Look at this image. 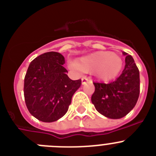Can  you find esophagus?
<instances>
[{"label":"esophagus","mask_w":156,"mask_h":156,"mask_svg":"<svg viewBox=\"0 0 156 156\" xmlns=\"http://www.w3.org/2000/svg\"><path fill=\"white\" fill-rule=\"evenodd\" d=\"M90 80L86 76H83L82 79H81V81H82V84H84V83H86L87 82H88V81H90Z\"/></svg>","instance_id":"34e87169"}]
</instances>
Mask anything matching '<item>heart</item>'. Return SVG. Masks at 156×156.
I'll return each instance as SVG.
<instances>
[{
	"label": "heart",
	"mask_w": 156,
	"mask_h": 156,
	"mask_svg": "<svg viewBox=\"0 0 156 156\" xmlns=\"http://www.w3.org/2000/svg\"><path fill=\"white\" fill-rule=\"evenodd\" d=\"M122 59L110 51H98L77 60L75 66L83 73H94L99 80L109 81L119 75L122 68Z\"/></svg>",
	"instance_id": "heart-1"
}]
</instances>
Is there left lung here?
Segmentation results:
<instances>
[{
	"label": "left lung",
	"mask_w": 156,
	"mask_h": 156,
	"mask_svg": "<svg viewBox=\"0 0 156 156\" xmlns=\"http://www.w3.org/2000/svg\"><path fill=\"white\" fill-rule=\"evenodd\" d=\"M125 68L115 81L94 83L91 101L99 113L109 119H120L135 106L140 94V74L133 57L122 52Z\"/></svg>",
	"instance_id": "left-lung-1"
}]
</instances>
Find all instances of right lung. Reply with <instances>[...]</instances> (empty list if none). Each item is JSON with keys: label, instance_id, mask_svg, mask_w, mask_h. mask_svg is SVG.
<instances>
[{"label": "right lung", "instance_id": "obj_1", "mask_svg": "<svg viewBox=\"0 0 156 156\" xmlns=\"http://www.w3.org/2000/svg\"><path fill=\"white\" fill-rule=\"evenodd\" d=\"M60 53H44L30 62L24 79L25 102L29 112L38 120L57 121L67 112L73 95L81 80H72L63 67Z\"/></svg>", "mask_w": 156, "mask_h": 156}]
</instances>
